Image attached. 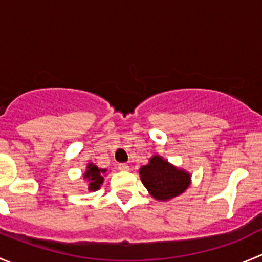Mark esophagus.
I'll use <instances>...</instances> for the list:
<instances>
[{
	"mask_svg": "<svg viewBox=\"0 0 262 262\" xmlns=\"http://www.w3.org/2000/svg\"><path fill=\"white\" fill-rule=\"evenodd\" d=\"M118 168H119V170H120V171H128V170H129V166L126 165V163H119Z\"/></svg>",
	"mask_w": 262,
	"mask_h": 262,
	"instance_id": "esophagus-1",
	"label": "esophagus"
}]
</instances>
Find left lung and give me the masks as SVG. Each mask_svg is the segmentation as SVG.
I'll list each match as a JSON object with an SVG mask.
<instances>
[{
  "label": "left lung",
  "mask_w": 262,
  "mask_h": 262,
  "mask_svg": "<svg viewBox=\"0 0 262 262\" xmlns=\"http://www.w3.org/2000/svg\"><path fill=\"white\" fill-rule=\"evenodd\" d=\"M142 182L155 199L167 200L187 189L190 175L173 167L160 156H153L149 163L139 170Z\"/></svg>",
  "instance_id": "8db88e82"
}]
</instances>
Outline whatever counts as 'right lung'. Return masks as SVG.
<instances>
[{"label": "right lung", "instance_id": "add662e5", "mask_svg": "<svg viewBox=\"0 0 262 262\" xmlns=\"http://www.w3.org/2000/svg\"><path fill=\"white\" fill-rule=\"evenodd\" d=\"M105 172H106V170H101V168L92 165V163H90V165L87 166V171L86 173H84V179H87V180L90 181L89 190L95 191V190L100 189V185H101L102 181H104L102 173Z\"/></svg>", "mask_w": 262, "mask_h": 262}]
</instances>
